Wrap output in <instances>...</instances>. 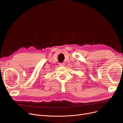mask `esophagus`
<instances>
[{
  "mask_svg": "<svg viewBox=\"0 0 123 123\" xmlns=\"http://www.w3.org/2000/svg\"><path fill=\"white\" fill-rule=\"evenodd\" d=\"M59 65H60V66L62 67V66H64L65 65V63H59Z\"/></svg>",
  "mask_w": 123,
  "mask_h": 123,
  "instance_id": "34e87169",
  "label": "esophagus"
}]
</instances>
